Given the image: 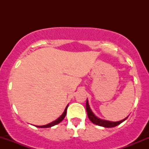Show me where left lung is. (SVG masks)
<instances>
[{
  "mask_svg": "<svg viewBox=\"0 0 149 149\" xmlns=\"http://www.w3.org/2000/svg\"><path fill=\"white\" fill-rule=\"evenodd\" d=\"M86 112L87 115H88V119L90 120L91 122H92L94 124L97 125L102 126V127H115V126L118 125L120 123H123V121L125 120L127 118H126L125 119L123 120L118 121V122H111V121H107V120H101L100 118H98L97 117H96L94 115V114L93 113L92 111L90 109V107L88 105V100H86Z\"/></svg>",
  "mask_w": 149,
  "mask_h": 149,
  "instance_id": "8db88e82",
  "label": "left lung"
}]
</instances>
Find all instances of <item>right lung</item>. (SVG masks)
<instances>
[{
    "instance_id": "1",
    "label": "right lung",
    "mask_w": 149,
    "mask_h": 149,
    "mask_svg": "<svg viewBox=\"0 0 149 149\" xmlns=\"http://www.w3.org/2000/svg\"><path fill=\"white\" fill-rule=\"evenodd\" d=\"M68 106L65 107V111H64V112H63V115H61V116L60 117V118H58V119H57L56 120H55V121L52 122V123H49V124H47V125H42V126H36V127H42V128H45V127H52V126H54V125H57V124H58V123H60L61 121L63 120L64 119V118H65V117L66 112H67Z\"/></svg>"
}]
</instances>
